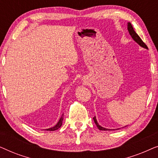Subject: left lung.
I'll return each mask as SVG.
<instances>
[{
	"label": "left lung",
	"mask_w": 158,
	"mask_h": 158,
	"mask_svg": "<svg viewBox=\"0 0 158 158\" xmlns=\"http://www.w3.org/2000/svg\"><path fill=\"white\" fill-rule=\"evenodd\" d=\"M128 31L129 32V34H130V35L131 36V37H132L133 40H135L136 42L138 43V44H139L140 46L142 47H144V48L148 49V46H147V45L144 44V42H143V41L141 40V38H140L139 36H138V34L135 31V30H134L132 26H131V23H128ZM94 120L95 124H96V125L97 126V127H98V129H100V130H103V131L110 130V129L103 128V127H101L100 125L98 124V122H97L96 118V117H95V116L94 117Z\"/></svg>",
	"instance_id": "1"
}]
</instances>
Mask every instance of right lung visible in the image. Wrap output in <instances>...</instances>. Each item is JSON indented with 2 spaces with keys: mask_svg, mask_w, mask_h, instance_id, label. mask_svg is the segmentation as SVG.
<instances>
[{
  "mask_svg": "<svg viewBox=\"0 0 158 158\" xmlns=\"http://www.w3.org/2000/svg\"><path fill=\"white\" fill-rule=\"evenodd\" d=\"M63 116H64L63 115L62 116V117L60 118V121H59V122H58L57 124H56L55 127H52V128L47 129H46V130H47V131H55V130H57V129H59L60 127L62 126V121H63Z\"/></svg>",
  "mask_w": 158,
  "mask_h": 158,
  "instance_id": "add662e5",
  "label": "right lung"
}]
</instances>
